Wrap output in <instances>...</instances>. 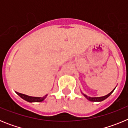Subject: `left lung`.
<instances>
[{
    "instance_id": "left-lung-1",
    "label": "left lung",
    "mask_w": 128,
    "mask_h": 128,
    "mask_svg": "<svg viewBox=\"0 0 128 128\" xmlns=\"http://www.w3.org/2000/svg\"><path fill=\"white\" fill-rule=\"evenodd\" d=\"M115 88H116V87H115ZM115 88H114L112 91L110 93L108 94V95H106V96H102V97H98V98H91V97H88V96H86V95L82 93V92H81V93H82V94L83 95V96H84V97H85V98L88 99V100H90V101H92V102H100V101H102V100H105L106 99H107V98H108V97H109V96L113 93V92L114 91Z\"/></svg>"
}]
</instances>
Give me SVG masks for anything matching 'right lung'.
I'll return each instance as SVG.
<instances>
[{
	"mask_svg": "<svg viewBox=\"0 0 128 128\" xmlns=\"http://www.w3.org/2000/svg\"><path fill=\"white\" fill-rule=\"evenodd\" d=\"M16 93L17 94L20 98H22L23 99H24L25 100L28 101V102H42L44 99L47 98V94L45 96L42 97V98H38V97H32V96H27V95L23 94H20L18 93V92H16Z\"/></svg>",
	"mask_w": 128,
	"mask_h": 128,
	"instance_id": "add662e5",
	"label": "right lung"
}]
</instances>
